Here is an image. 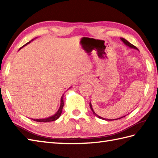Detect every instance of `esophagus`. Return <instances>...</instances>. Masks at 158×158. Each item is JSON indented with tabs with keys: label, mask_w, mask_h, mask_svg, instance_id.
Returning a JSON list of instances; mask_svg holds the SVG:
<instances>
[{
	"label": "esophagus",
	"mask_w": 158,
	"mask_h": 158,
	"mask_svg": "<svg viewBox=\"0 0 158 158\" xmlns=\"http://www.w3.org/2000/svg\"><path fill=\"white\" fill-rule=\"evenodd\" d=\"M87 81H88V78H86V77H82V78L80 79V82H81V83L85 82Z\"/></svg>",
	"instance_id": "obj_1"
}]
</instances>
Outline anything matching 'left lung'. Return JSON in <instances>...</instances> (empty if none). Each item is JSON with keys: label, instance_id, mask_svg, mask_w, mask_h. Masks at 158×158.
I'll return each instance as SVG.
<instances>
[{"label": "left lung", "instance_id": "obj_1", "mask_svg": "<svg viewBox=\"0 0 158 158\" xmlns=\"http://www.w3.org/2000/svg\"><path fill=\"white\" fill-rule=\"evenodd\" d=\"M120 39H121V41H122L124 44H125L126 46H127V47H129L130 48H132V49H136V50H139L138 49V48H136V47H135V45H133L132 44H131V43H130V42H128L127 41L126 39H123V38H122V37H121L120 38ZM89 106H90V109H91V110H92V111L93 112V113H94V115H96V117H98V118H100V119H104V120H106V121H113V120H117V119H121V118H122V117H125L126 115H124V116H123V117H119V118H117V119H106V118H103V117H100V116H99V115H97V114L94 112V109H93V108H92V103H91V102H89Z\"/></svg>", "mask_w": 158, "mask_h": 158}]
</instances>
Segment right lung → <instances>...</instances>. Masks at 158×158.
I'll list each match as a JSON object with an SVG mask.
<instances>
[{"mask_svg": "<svg viewBox=\"0 0 158 158\" xmlns=\"http://www.w3.org/2000/svg\"><path fill=\"white\" fill-rule=\"evenodd\" d=\"M34 39H32V40H31V41H29V42H28L27 43H26V44L23 45V46H22L21 48H19V49H21L23 47H24V46H26V45H28V44H29L30 43H31V41H32ZM70 88H71V87H70V88H69V89H70ZM64 94H63L62 96V97H61V99H60V107H59V109H58V111H57L54 115H52V116H50V117H47V118H43V119H32V120H34V121H35V122H53V121H56V119H58L59 117H60V115H61V114H62V109H63V106H64Z\"/></svg>", "mask_w": 158, "mask_h": 158, "instance_id": "add662e5", "label": "right lung"}]
</instances>
